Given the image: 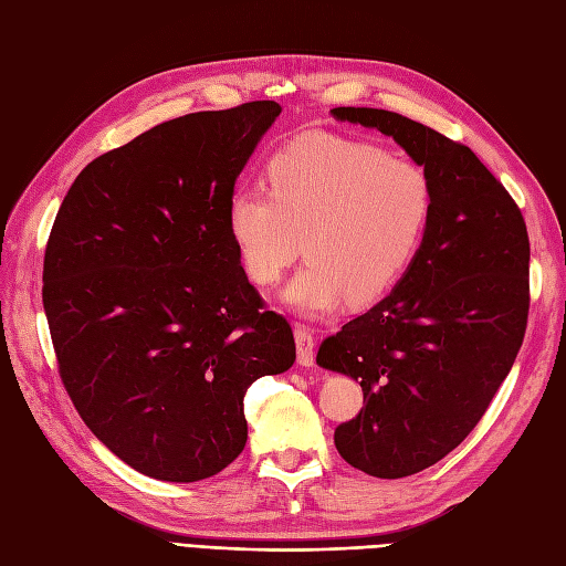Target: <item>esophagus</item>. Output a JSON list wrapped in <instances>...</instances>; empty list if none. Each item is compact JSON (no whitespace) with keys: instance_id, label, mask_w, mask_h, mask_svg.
<instances>
[{"instance_id":"1","label":"esophagus","mask_w":566,"mask_h":566,"mask_svg":"<svg viewBox=\"0 0 566 566\" xmlns=\"http://www.w3.org/2000/svg\"><path fill=\"white\" fill-rule=\"evenodd\" d=\"M295 345H297V364L310 368L314 366V337L310 333V328H304V325H297L295 328Z\"/></svg>"}]
</instances>
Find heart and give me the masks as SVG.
Here are the masks:
<instances>
[{
	"mask_svg": "<svg viewBox=\"0 0 566 566\" xmlns=\"http://www.w3.org/2000/svg\"><path fill=\"white\" fill-rule=\"evenodd\" d=\"M269 186H235L227 227L256 285L281 281L290 310L318 318L347 300L368 304L399 283L430 227L434 191L424 169L368 142L302 136L269 163Z\"/></svg>",
	"mask_w": 566,
	"mask_h": 566,
	"instance_id": "obj_1",
	"label": "heart"
}]
</instances>
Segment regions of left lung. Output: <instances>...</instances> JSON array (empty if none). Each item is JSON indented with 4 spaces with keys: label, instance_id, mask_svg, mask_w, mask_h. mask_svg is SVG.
Listing matches in <instances>:
<instances>
[{
    "label": "left lung",
    "instance_id": "8db88e82",
    "mask_svg": "<svg viewBox=\"0 0 566 566\" xmlns=\"http://www.w3.org/2000/svg\"><path fill=\"white\" fill-rule=\"evenodd\" d=\"M391 136L432 181L424 241L391 293L321 345L316 364L349 375L364 408L335 449L370 476L416 474L482 420L515 364L528 314L522 212L474 153L380 108H333Z\"/></svg>",
    "mask_w": 566,
    "mask_h": 566
}]
</instances>
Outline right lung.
<instances>
[{"instance_id":"1","label":"right lung","mask_w":566,"mask_h":566,"mask_svg":"<svg viewBox=\"0 0 566 566\" xmlns=\"http://www.w3.org/2000/svg\"><path fill=\"white\" fill-rule=\"evenodd\" d=\"M276 101L169 119L92 160L44 254L61 380L96 439L160 482H200L241 455L243 397L295 364L229 235L227 200Z\"/></svg>"}]
</instances>
